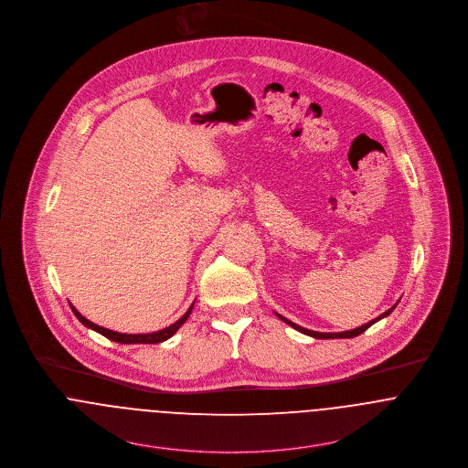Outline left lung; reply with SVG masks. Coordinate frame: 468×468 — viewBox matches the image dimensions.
<instances>
[{"mask_svg": "<svg viewBox=\"0 0 468 468\" xmlns=\"http://www.w3.org/2000/svg\"><path fill=\"white\" fill-rule=\"evenodd\" d=\"M398 303H394L390 309H387L385 313H382L378 318H375V320H371V322H367V324H364V325H360L357 329L352 330H345V332H316V330H309L303 329L301 325H297V324H293V322H290V320H286L284 316H281V314H277L282 322H286L288 325H292L293 329L299 330V332H303V334H307V335H311V337H316V339H335V337H356L358 334H362L364 330L369 329L373 324H377L378 320H382L385 316H388L392 311H394V307H396Z\"/></svg>", "mask_w": 468, "mask_h": 468, "instance_id": "8db88e82", "label": "left lung"}]
</instances>
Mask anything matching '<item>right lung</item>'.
<instances>
[{"label": "right lung", "instance_id": "1", "mask_svg": "<svg viewBox=\"0 0 468 468\" xmlns=\"http://www.w3.org/2000/svg\"><path fill=\"white\" fill-rule=\"evenodd\" d=\"M193 305L194 303H191V307L187 309V313H186L178 322H175L173 325H169V327H165V329L157 330V332H150V334H122V332L104 329V327H101V325H97V324L86 320L83 314L70 303L74 314L78 316V320H80L83 325H86L88 329L95 330V332L102 334L104 337H108L111 341L122 343V345H154V343H163V341L169 339L176 330L180 329V327L186 324V320L189 318V314H191V311H193Z\"/></svg>", "mask_w": 468, "mask_h": 468}]
</instances>
